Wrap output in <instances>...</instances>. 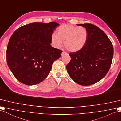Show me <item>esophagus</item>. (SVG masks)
I'll list each match as a JSON object with an SVG mask.
<instances>
[{
  "label": "esophagus",
  "mask_w": 121,
  "mask_h": 121,
  "mask_svg": "<svg viewBox=\"0 0 121 121\" xmlns=\"http://www.w3.org/2000/svg\"><path fill=\"white\" fill-rule=\"evenodd\" d=\"M68 53L65 51H63L62 53H61V56H64L65 54H67Z\"/></svg>",
  "instance_id": "obj_1"
}]
</instances>
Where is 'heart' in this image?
<instances>
[{
    "mask_svg": "<svg viewBox=\"0 0 121 121\" xmlns=\"http://www.w3.org/2000/svg\"><path fill=\"white\" fill-rule=\"evenodd\" d=\"M57 34L52 33L51 41L56 47H60L64 41L65 48L71 52L83 49L87 42L88 33L86 28L71 25H63L57 29Z\"/></svg>",
    "mask_w": 121,
    "mask_h": 121,
    "instance_id": "b5f03b06",
    "label": "heart"
}]
</instances>
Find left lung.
Returning a JSON list of instances; mask_svg holds the SVG:
<instances>
[{"label": "left lung", "instance_id": "1", "mask_svg": "<svg viewBox=\"0 0 121 121\" xmlns=\"http://www.w3.org/2000/svg\"><path fill=\"white\" fill-rule=\"evenodd\" d=\"M87 30L88 37L84 48L69 54L71 60L66 68L75 83L88 86L98 82L109 70L113 48L109 38L101 29L91 24H78Z\"/></svg>", "mask_w": 121, "mask_h": 121}]
</instances>
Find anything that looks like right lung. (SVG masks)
<instances>
[{"label": "right lung", "instance_id": "add662e5", "mask_svg": "<svg viewBox=\"0 0 121 121\" xmlns=\"http://www.w3.org/2000/svg\"><path fill=\"white\" fill-rule=\"evenodd\" d=\"M59 24L33 22L17 29L7 49V62L17 80L27 85L40 83L51 69L62 51L52 47L51 35Z\"/></svg>", "mask_w": 121, "mask_h": 121}]
</instances>
